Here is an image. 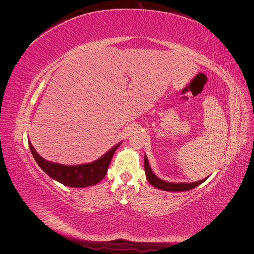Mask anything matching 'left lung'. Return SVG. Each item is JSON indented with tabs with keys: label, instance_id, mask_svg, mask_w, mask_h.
<instances>
[{
	"label": "left lung",
	"instance_id": "obj_1",
	"mask_svg": "<svg viewBox=\"0 0 254 254\" xmlns=\"http://www.w3.org/2000/svg\"><path fill=\"white\" fill-rule=\"evenodd\" d=\"M144 167H145V174H146V177H147V180L152 187H155L156 189L162 190L172 191V193H176V191L190 190L191 189L198 187L199 184H201L202 182H204L205 179L207 178L206 177V178H204L202 180L190 182V183L189 182H170V181L162 180L152 172L151 167L149 165V162H148V159H147V157H146V155L144 156Z\"/></svg>",
	"mask_w": 254,
	"mask_h": 254
}]
</instances>
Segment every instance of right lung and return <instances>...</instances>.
<instances>
[{
	"mask_svg": "<svg viewBox=\"0 0 254 254\" xmlns=\"http://www.w3.org/2000/svg\"><path fill=\"white\" fill-rule=\"evenodd\" d=\"M121 143L114 145L105 155L93 161V162L79 165H64L48 161L36 151L32 143L28 142V145L37 164L52 179L63 183L66 187L86 188L95 186L99 181H102L107 171H108L113 153L119 148Z\"/></svg>",
	"mask_w": 254,
	"mask_h": 254,
	"instance_id": "add662e5",
	"label": "right lung"
}]
</instances>
